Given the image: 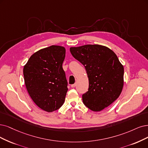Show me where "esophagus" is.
<instances>
[{
	"mask_svg": "<svg viewBox=\"0 0 148 148\" xmlns=\"http://www.w3.org/2000/svg\"><path fill=\"white\" fill-rule=\"evenodd\" d=\"M71 87H72V88H74V87L76 86V84H74L73 85H71Z\"/></svg>",
	"mask_w": 148,
	"mask_h": 148,
	"instance_id": "obj_1",
	"label": "esophagus"
}]
</instances>
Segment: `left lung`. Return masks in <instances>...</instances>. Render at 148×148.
Instances as JSON below:
<instances>
[{
    "mask_svg": "<svg viewBox=\"0 0 148 148\" xmlns=\"http://www.w3.org/2000/svg\"><path fill=\"white\" fill-rule=\"evenodd\" d=\"M72 56L82 64L89 80L88 91L82 95L86 107L99 112L119 96L124 84V68L109 48L88 45L70 48Z\"/></svg>",
    "mask_w": 148,
    "mask_h": 148,
    "instance_id": "1",
    "label": "left lung"
}]
</instances>
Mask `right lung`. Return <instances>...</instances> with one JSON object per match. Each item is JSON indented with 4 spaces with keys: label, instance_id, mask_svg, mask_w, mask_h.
Instances as JSON below:
<instances>
[{
    "label": "right lung",
    "instance_id": "add662e5",
    "mask_svg": "<svg viewBox=\"0 0 148 148\" xmlns=\"http://www.w3.org/2000/svg\"><path fill=\"white\" fill-rule=\"evenodd\" d=\"M65 48L51 46L34 53L24 66L26 88L32 100L42 110L52 112L63 104L68 82L62 64Z\"/></svg>",
    "mask_w": 148,
    "mask_h": 148
}]
</instances>
